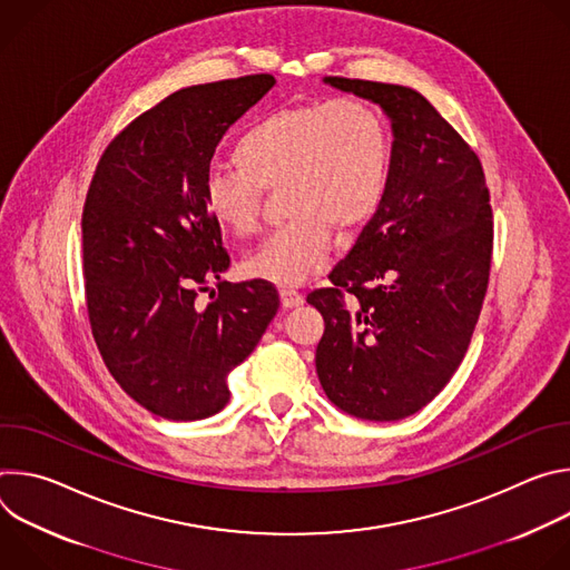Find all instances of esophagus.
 Here are the masks:
<instances>
[{
  "instance_id": "1",
  "label": "esophagus",
  "mask_w": 570,
  "mask_h": 570,
  "mask_svg": "<svg viewBox=\"0 0 570 570\" xmlns=\"http://www.w3.org/2000/svg\"><path fill=\"white\" fill-rule=\"evenodd\" d=\"M279 297H282V306H284V308H293V306H299V304L304 302V295H302L299 291L291 288V286H284V288L279 291Z\"/></svg>"
}]
</instances>
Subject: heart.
Returning a JSON list of instances; mask_svg holds the SVG:
<instances>
[{"label": "heart", "instance_id": "b5f03b06", "mask_svg": "<svg viewBox=\"0 0 570 570\" xmlns=\"http://www.w3.org/2000/svg\"><path fill=\"white\" fill-rule=\"evenodd\" d=\"M229 157L236 171H212L203 183L212 223L234 238H250L262 227V191L282 189L291 220L243 271L295 286L330 264L332 229L352 234L379 212L392 141L372 104L334 99L264 115L234 139Z\"/></svg>", "mask_w": 570, "mask_h": 570}]
</instances>
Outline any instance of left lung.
Wrapping results in <instances>:
<instances>
[{
	"mask_svg": "<svg viewBox=\"0 0 570 570\" xmlns=\"http://www.w3.org/2000/svg\"><path fill=\"white\" fill-rule=\"evenodd\" d=\"M392 121L385 198L332 286L306 295L324 317L322 390L341 411L396 422L422 411L460 367L490 284L494 218L482 165L415 90L327 76Z\"/></svg>",
	"mask_w": 570,
	"mask_h": 570,
	"instance_id": "8db88e82",
	"label": "left lung"
}]
</instances>
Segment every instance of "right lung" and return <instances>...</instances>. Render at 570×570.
I'll use <instances>...</instances> for the list:
<instances>
[{
	"mask_svg": "<svg viewBox=\"0 0 570 570\" xmlns=\"http://www.w3.org/2000/svg\"><path fill=\"white\" fill-rule=\"evenodd\" d=\"M273 86L250 73L183 88L132 119L92 176L80 218L92 336L115 381L157 417L223 411L227 374L279 308L271 282H220L229 255L203 203L220 137ZM214 281L219 295L200 307Z\"/></svg>",
	"mask_w": 570,
	"mask_h": 570,
	"instance_id": "1",
	"label": "right lung"
}]
</instances>
